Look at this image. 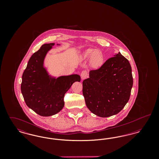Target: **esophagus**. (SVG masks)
<instances>
[{
	"mask_svg": "<svg viewBox=\"0 0 159 159\" xmlns=\"http://www.w3.org/2000/svg\"><path fill=\"white\" fill-rule=\"evenodd\" d=\"M88 76V71L86 70H83L81 73H80V76L82 79L83 80L84 79H86V77Z\"/></svg>",
	"mask_w": 159,
	"mask_h": 159,
	"instance_id": "1",
	"label": "esophagus"
}]
</instances>
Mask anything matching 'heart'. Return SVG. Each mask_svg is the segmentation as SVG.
I'll return each mask as SVG.
<instances>
[{
  "label": "heart",
  "mask_w": 159,
  "mask_h": 159,
  "mask_svg": "<svg viewBox=\"0 0 159 159\" xmlns=\"http://www.w3.org/2000/svg\"><path fill=\"white\" fill-rule=\"evenodd\" d=\"M83 57L86 59L91 58V65L95 68H98L103 64L104 58L102 55L93 49H87L83 54Z\"/></svg>",
  "instance_id": "obj_1"
}]
</instances>
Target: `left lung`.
<instances>
[{
    "mask_svg": "<svg viewBox=\"0 0 159 159\" xmlns=\"http://www.w3.org/2000/svg\"><path fill=\"white\" fill-rule=\"evenodd\" d=\"M133 86L132 68L121 53L110 58L83 81L87 107L101 117L119 113L128 102Z\"/></svg>",
    "mask_w": 159,
    "mask_h": 159,
    "instance_id": "left-lung-1",
    "label": "left lung"
}]
</instances>
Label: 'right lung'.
<instances>
[{"label":"right lung","instance_id":"obj_1","mask_svg":"<svg viewBox=\"0 0 159 159\" xmlns=\"http://www.w3.org/2000/svg\"><path fill=\"white\" fill-rule=\"evenodd\" d=\"M54 43H46L31 57L23 72L21 90L25 104L42 116H50L60 111L64 106L65 93L73 83L80 82L77 75L51 78L43 61Z\"/></svg>","mask_w":159,"mask_h":159}]
</instances>
